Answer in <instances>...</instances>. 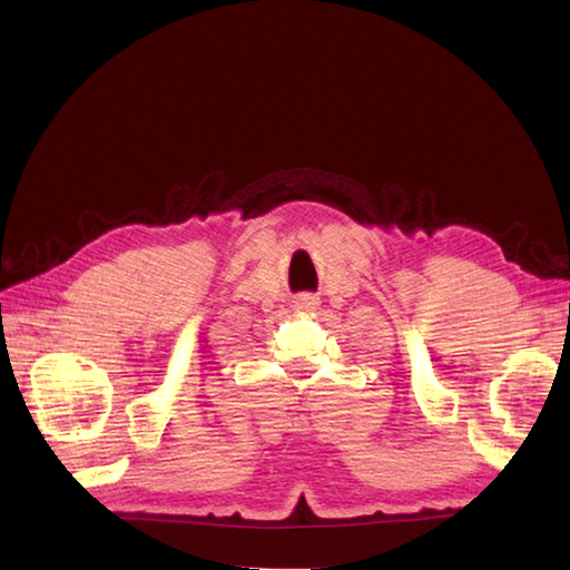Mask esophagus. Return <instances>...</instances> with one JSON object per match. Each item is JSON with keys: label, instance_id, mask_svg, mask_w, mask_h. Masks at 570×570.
<instances>
[{"label": "esophagus", "instance_id": "esophagus-1", "mask_svg": "<svg viewBox=\"0 0 570 570\" xmlns=\"http://www.w3.org/2000/svg\"><path fill=\"white\" fill-rule=\"evenodd\" d=\"M316 304H318V301H316V296H304V298H301L298 301V308H304V311H311V308H316Z\"/></svg>", "mask_w": 570, "mask_h": 570}]
</instances>
